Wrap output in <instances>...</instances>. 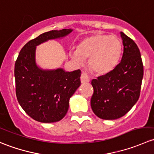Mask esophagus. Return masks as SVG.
I'll use <instances>...</instances> for the list:
<instances>
[{
    "label": "esophagus",
    "instance_id": "1",
    "mask_svg": "<svg viewBox=\"0 0 154 154\" xmlns=\"http://www.w3.org/2000/svg\"><path fill=\"white\" fill-rule=\"evenodd\" d=\"M80 80H81L82 83H86L90 81V78L86 73L83 72L81 74V77H80Z\"/></svg>",
    "mask_w": 154,
    "mask_h": 154
}]
</instances>
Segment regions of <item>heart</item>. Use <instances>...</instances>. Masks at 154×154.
<instances>
[{"mask_svg":"<svg viewBox=\"0 0 154 154\" xmlns=\"http://www.w3.org/2000/svg\"><path fill=\"white\" fill-rule=\"evenodd\" d=\"M122 52V43L115 35L94 34L83 39L77 51L71 56L78 64H83L89 58L88 66L94 74L103 75L111 72L119 64Z\"/></svg>","mask_w":154,"mask_h":154,"instance_id":"obj_1","label":"heart"}]
</instances>
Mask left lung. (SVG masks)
Segmentation results:
<instances>
[{"instance_id": "1", "label": "left lung", "mask_w": 154, "mask_h": 154, "mask_svg": "<svg viewBox=\"0 0 154 154\" xmlns=\"http://www.w3.org/2000/svg\"><path fill=\"white\" fill-rule=\"evenodd\" d=\"M124 52L120 63L108 74L91 80V106L100 119L115 120L127 114L139 100L144 68L140 51L121 32Z\"/></svg>"}]
</instances>
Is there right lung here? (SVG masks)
<instances>
[{
	"mask_svg": "<svg viewBox=\"0 0 154 154\" xmlns=\"http://www.w3.org/2000/svg\"><path fill=\"white\" fill-rule=\"evenodd\" d=\"M71 29L51 30L29 41L21 48L15 64V93L26 113L37 122L52 123L67 113L69 99L80 86V69L45 71L35 62V46L48 39L67 35Z\"/></svg>",
	"mask_w": 154,
	"mask_h": 154,
	"instance_id": "1",
	"label": "right lung"
}]
</instances>
